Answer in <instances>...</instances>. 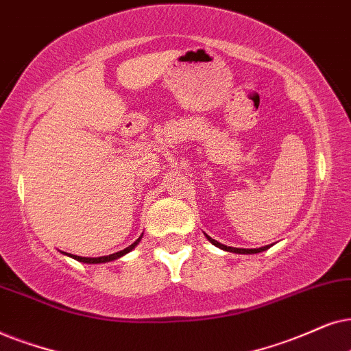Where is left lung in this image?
Masks as SVG:
<instances>
[{"label":"left lung","instance_id":"8db88e82","mask_svg":"<svg viewBox=\"0 0 351 351\" xmlns=\"http://www.w3.org/2000/svg\"><path fill=\"white\" fill-rule=\"evenodd\" d=\"M207 236V234H205ZM207 239L212 242V244L215 245V247H218V249H221V250H226V252H232V254H260V252H263V250H266V249H269V245H266V247H260V249H236V247H228V245H223V244H219L218 241H215V239H212V237L210 236H207Z\"/></svg>","mask_w":351,"mask_h":351}]
</instances>
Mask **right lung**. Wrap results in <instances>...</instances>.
Instances as JSON below:
<instances>
[{
    "instance_id": "add662e5",
    "label": "right lung",
    "mask_w": 351,
    "mask_h": 351,
    "mask_svg": "<svg viewBox=\"0 0 351 351\" xmlns=\"http://www.w3.org/2000/svg\"><path fill=\"white\" fill-rule=\"evenodd\" d=\"M139 241H141V237H139V239L134 241L132 245L127 247V249H123V250H120V252H115V254H112V255H106V256H97V258H90V256H77V255H72V254H65V252H62V254H64V255H69V256H72V258H75V260H77V261H82V263H107V261L117 260V258H120V256L127 255L128 252H132V250L134 249V247H136V245L139 244Z\"/></svg>"
}]
</instances>
